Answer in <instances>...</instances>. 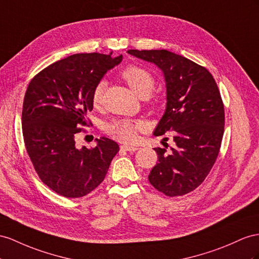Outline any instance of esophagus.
I'll use <instances>...</instances> for the list:
<instances>
[{"label": "esophagus", "instance_id": "esophagus-1", "mask_svg": "<svg viewBox=\"0 0 259 259\" xmlns=\"http://www.w3.org/2000/svg\"><path fill=\"white\" fill-rule=\"evenodd\" d=\"M121 150H124V151H128V152H135L137 150H139V148L137 147H130V145H121Z\"/></svg>", "mask_w": 259, "mask_h": 259}]
</instances>
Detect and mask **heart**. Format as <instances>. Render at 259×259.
Wrapping results in <instances>:
<instances>
[{
  "label": "heart",
  "instance_id": "heart-1",
  "mask_svg": "<svg viewBox=\"0 0 259 259\" xmlns=\"http://www.w3.org/2000/svg\"><path fill=\"white\" fill-rule=\"evenodd\" d=\"M120 75L130 86V89L140 97L149 96L155 86V79L152 73L140 65L130 64L125 66ZM105 85L104 81L98 82L92 91L91 99L94 107H98L102 104ZM158 102L160 101L157 97L150 98V105L152 106H156ZM142 129L143 123L141 121L130 120V119H119L105 125L106 134L122 143H134L137 140L139 131Z\"/></svg>",
  "mask_w": 259,
  "mask_h": 259
}]
</instances>
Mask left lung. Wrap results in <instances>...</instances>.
Returning <instances> with one entry per match:
<instances>
[{
  "label": "left lung",
  "mask_w": 259,
  "mask_h": 259,
  "mask_svg": "<svg viewBox=\"0 0 259 259\" xmlns=\"http://www.w3.org/2000/svg\"><path fill=\"white\" fill-rule=\"evenodd\" d=\"M128 54L156 64L166 82V110L154 136L170 132L175 147L169 152L154 148L158 163L149 182L165 196L186 195L202 184L220 152L224 132L220 91L204 66L174 52L130 49Z\"/></svg>",
  "instance_id": "1"
}]
</instances>
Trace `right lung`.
<instances>
[{
    "instance_id": "add662e5",
    "label": "right lung",
    "mask_w": 259,
    "mask_h": 259,
    "mask_svg": "<svg viewBox=\"0 0 259 259\" xmlns=\"http://www.w3.org/2000/svg\"><path fill=\"white\" fill-rule=\"evenodd\" d=\"M77 54L48 65L31 78L23 103V137L41 182L66 198L84 197L107 174L119 145L96 139L97 145L78 149L75 137L89 127L92 91L122 56Z\"/></svg>"
}]
</instances>
